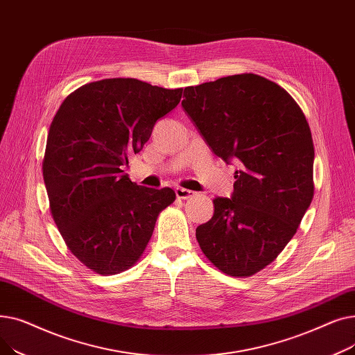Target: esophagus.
Masks as SVG:
<instances>
[{
    "label": "esophagus",
    "mask_w": 355,
    "mask_h": 355,
    "mask_svg": "<svg viewBox=\"0 0 355 355\" xmlns=\"http://www.w3.org/2000/svg\"><path fill=\"white\" fill-rule=\"evenodd\" d=\"M194 194H196L194 191L187 190V189H182V187H177V189H175V196H177V198H181V200L191 198Z\"/></svg>",
    "instance_id": "1"
}]
</instances>
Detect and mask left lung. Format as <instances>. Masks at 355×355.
I'll return each instance as SVG.
<instances>
[{"instance_id":"obj_1","label":"left lung","mask_w":355,"mask_h":355,"mask_svg":"<svg viewBox=\"0 0 355 355\" xmlns=\"http://www.w3.org/2000/svg\"><path fill=\"white\" fill-rule=\"evenodd\" d=\"M185 114L223 161H236L232 198L213 200L196 237L210 262L252 276L277 257L313 197V142L289 93L253 73L184 89Z\"/></svg>"}]
</instances>
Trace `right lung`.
<instances>
[{"label":"right lung","mask_w":355,"mask_h":355,"mask_svg":"<svg viewBox=\"0 0 355 355\" xmlns=\"http://www.w3.org/2000/svg\"><path fill=\"white\" fill-rule=\"evenodd\" d=\"M181 95L138 79H103L70 93L53 118L43 159L50 211L69 250L93 272L134 266L175 200L171 189L137 185L122 168Z\"/></svg>","instance_id":"1"}]
</instances>
